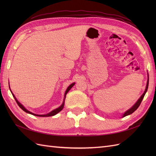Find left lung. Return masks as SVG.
<instances>
[{
    "label": "left lung",
    "mask_w": 156,
    "mask_h": 156,
    "mask_svg": "<svg viewBox=\"0 0 156 156\" xmlns=\"http://www.w3.org/2000/svg\"><path fill=\"white\" fill-rule=\"evenodd\" d=\"M148 83H149V79H148L147 84H146V89H145V90H144V92L143 94V95L140 96V98L139 99V100L136 102V103H135V104L133 107H132L131 108H129V110H127V111L124 113V115H123V117H124V116H127V115H129L132 114V113H133L134 111H135L136 109H137V108H138V107H139V105H140L141 101H142L143 99L144 98V95H145L146 92H147L148 87Z\"/></svg>",
    "instance_id": "8db88e82"
}]
</instances>
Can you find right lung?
Returning a JSON list of instances; mask_svg holds the SVG:
<instances>
[{"label":"right lung","mask_w":156,"mask_h":156,"mask_svg":"<svg viewBox=\"0 0 156 156\" xmlns=\"http://www.w3.org/2000/svg\"><path fill=\"white\" fill-rule=\"evenodd\" d=\"M75 84V83H72V84H70V85L68 87V88H67V90H66V92H65V95H64V100H65V98H66V94H67V93L68 92V91L69 90L72 88V87H73V86ZM12 95H13V98H14V99H15V100L16 101V102H17V105H19V107H20L22 110H23L25 112H27V113H29V114H31V115H34V116H42V117H46V116H54V115H56L57 114L58 112H59L60 111H61L62 110V108H63V107H64V102H63V103L62 105H61L58 108H56V109H55V110H53V111H52L51 112H50L49 113H48V114H47V115H36V114H34V113H32V112H30V111H29L28 110H27L26 108L23 106V105H21V103L19 102L17 100V99L16 98V97H15V96L13 95V94L12 92Z\"/></svg>","instance_id":"right-lung-1"}]
</instances>
